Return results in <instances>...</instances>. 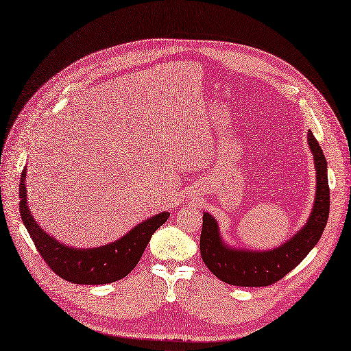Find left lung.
<instances>
[{
  "label": "left lung",
  "mask_w": 351,
  "mask_h": 351,
  "mask_svg": "<svg viewBox=\"0 0 351 351\" xmlns=\"http://www.w3.org/2000/svg\"><path fill=\"white\" fill-rule=\"evenodd\" d=\"M316 167L315 206L307 224L297 234L271 252L234 250L219 239L217 221L204 214L200 232V256L217 278L237 287H268L293 271L319 241L329 215V186L326 161L312 132L307 133Z\"/></svg>",
  "instance_id": "1"
}]
</instances>
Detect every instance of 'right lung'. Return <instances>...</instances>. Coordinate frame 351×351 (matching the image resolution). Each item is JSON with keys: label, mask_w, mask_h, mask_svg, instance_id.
Masks as SVG:
<instances>
[{"label": "right lung", "mask_w": 351, "mask_h": 351, "mask_svg": "<svg viewBox=\"0 0 351 351\" xmlns=\"http://www.w3.org/2000/svg\"><path fill=\"white\" fill-rule=\"evenodd\" d=\"M26 168L20 178V215L42 259L60 278L73 284L98 285L119 281L129 275L141 261L142 254L154 232L168 219V212H162L107 246L97 249H74L60 244L40 230L32 218L26 205Z\"/></svg>", "instance_id": "obj_1"}]
</instances>
